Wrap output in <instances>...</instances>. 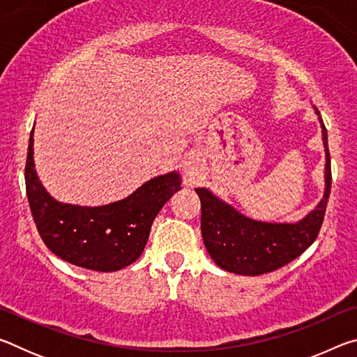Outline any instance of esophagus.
<instances>
[{
	"mask_svg": "<svg viewBox=\"0 0 357 357\" xmlns=\"http://www.w3.org/2000/svg\"><path fill=\"white\" fill-rule=\"evenodd\" d=\"M183 170H184V173L187 174V176H195V174L198 173V159H197V155H187V157H184V160H183Z\"/></svg>",
	"mask_w": 357,
	"mask_h": 357,
	"instance_id": "1",
	"label": "esophagus"
}]
</instances>
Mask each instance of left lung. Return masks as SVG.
Listing matches in <instances>:
<instances>
[{
  "label": "left lung",
  "instance_id": "1",
  "mask_svg": "<svg viewBox=\"0 0 357 357\" xmlns=\"http://www.w3.org/2000/svg\"><path fill=\"white\" fill-rule=\"evenodd\" d=\"M317 110V108H315ZM317 114L319 112L317 110ZM326 148V190L317 209L298 223L257 222L238 213L206 189H195L202 202V234L219 268L241 275H261L282 268L304 253L323 225L331 193L328 132L319 116Z\"/></svg>",
  "mask_w": 357,
  "mask_h": 357
}]
</instances>
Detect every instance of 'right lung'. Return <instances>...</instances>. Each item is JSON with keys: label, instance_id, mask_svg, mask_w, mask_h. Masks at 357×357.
Listing matches in <instances>:
<instances>
[{"label": "right lung", "instance_id": "obj_1", "mask_svg": "<svg viewBox=\"0 0 357 357\" xmlns=\"http://www.w3.org/2000/svg\"><path fill=\"white\" fill-rule=\"evenodd\" d=\"M33 130L25 165L26 195L44 244L56 257L84 269L113 273L137 261L151 225L179 187L176 172L144 183L124 200L99 208L58 203L42 187L34 170Z\"/></svg>", "mask_w": 357, "mask_h": 357}]
</instances>
